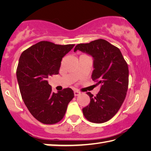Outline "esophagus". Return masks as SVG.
I'll return each instance as SVG.
<instances>
[{
  "label": "esophagus",
  "instance_id": "34e87169",
  "mask_svg": "<svg viewBox=\"0 0 151 151\" xmlns=\"http://www.w3.org/2000/svg\"><path fill=\"white\" fill-rule=\"evenodd\" d=\"M74 94H75V96H78L81 94V92H79L78 91H74Z\"/></svg>",
  "mask_w": 151,
  "mask_h": 151
}]
</instances>
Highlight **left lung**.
Returning a JSON list of instances; mask_svg holds the SVG:
<instances>
[{
    "label": "left lung",
    "mask_w": 151,
    "mask_h": 151,
    "mask_svg": "<svg viewBox=\"0 0 151 151\" xmlns=\"http://www.w3.org/2000/svg\"><path fill=\"white\" fill-rule=\"evenodd\" d=\"M78 50L93 58L91 78L96 85H101L95 96L86 93L91 101L83 109V114L89 121L103 123L115 115L124 101L129 86L128 65L119 48L104 39L78 44L74 52Z\"/></svg>",
    "instance_id": "1"
}]
</instances>
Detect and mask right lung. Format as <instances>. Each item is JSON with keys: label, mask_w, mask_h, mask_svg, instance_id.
<instances>
[{"label": "right lung", "mask_w": 151, "mask_h": 151, "mask_svg": "<svg viewBox=\"0 0 151 151\" xmlns=\"http://www.w3.org/2000/svg\"><path fill=\"white\" fill-rule=\"evenodd\" d=\"M74 46L40 41L20 57L17 78L22 100L32 115L43 124L59 122L74 97L70 88L52 93L47 81L49 76L58 75L61 60Z\"/></svg>", "instance_id": "1"}]
</instances>
